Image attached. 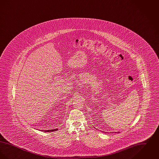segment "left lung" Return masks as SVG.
<instances>
[{"mask_svg": "<svg viewBox=\"0 0 159 159\" xmlns=\"http://www.w3.org/2000/svg\"><path fill=\"white\" fill-rule=\"evenodd\" d=\"M118 133H119V132H118Z\"/></svg>", "mask_w": 159, "mask_h": 159, "instance_id": "obj_1", "label": "left lung"}]
</instances>
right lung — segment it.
<instances>
[{
	"mask_svg": "<svg viewBox=\"0 0 159 159\" xmlns=\"http://www.w3.org/2000/svg\"><path fill=\"white\" fill-rule=\"evenodd\" d=\"M58 130V129H51V130H41V131H43V132H53V131H55V130Z\"/></svg>",
	"mask_w": 159,
	"mask_h": 159,
	"instance_id": "right-lung-1",
	"label": "right lung"
}]
</instances>
